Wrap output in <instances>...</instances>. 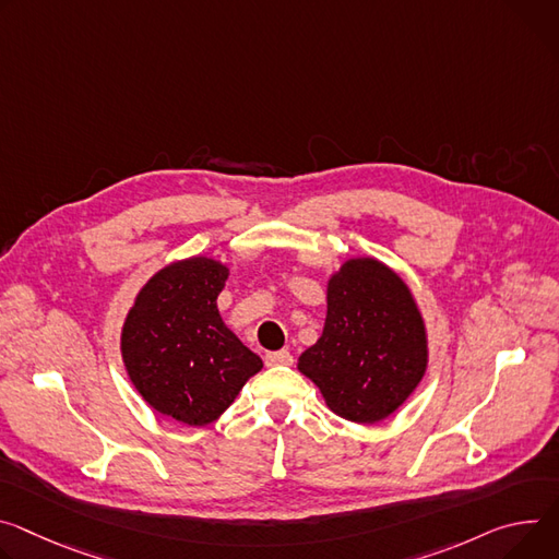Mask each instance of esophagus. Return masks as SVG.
I'll return each instance as SVG.
<instances>
[{"instance_id": "34e87169", "label": "esophagus", "mask_w": 559, "mask_h": 559, "mask_svg": "<svg viewBox=\"0 0 559 559\" xmlns=\"http://www.w3.org/2000/svg\"><path fill=\"white\" fill-rule=\"evenodd\" d=\"M265 364L267 366H292L294 357L287 349H278V352H267L265 354Z\"/></svg>"}]
</instances>
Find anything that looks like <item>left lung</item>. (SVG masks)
Masks as SVG:
<instances>
[{
	"label": "left lung",
	"instance_id": "8db88e82",
	"mask_svg": "<svg viewBox=\"0 0 559 559\" xmlns=\"http://www.w3.org/2000/svg\"><path fill=\"white\" fill-rule=\"evenodd\" d=\"M319 341L298 357V372L328 408L352 424L394 415L428 370V330L408 287L374 257L347 259L325 285Z\"/></svg>",
	"mask_w": 559,
	"mask_h": 559
}]
</instances>
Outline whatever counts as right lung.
I'll use <instances>...</instances> for the list:
<instances>
[{"mask_svg": "<svg viewBox=\"0 0 559 559\" xmlns=\"http://www.w3.org/2000/svg\"><path fill=\"white\" fill-rule=\"evenodd\" d=\"M227 278L229 265L212 257L174 261L140 287L120 332L122 364L138 394L158 415L191 428L216 421L263 370L259 354L218 312Z\"/></svg>", "mask_w": 559, "mask_h": 559, "instance_id": "right-lung-1", "label": "right lung"}]
</instances>
